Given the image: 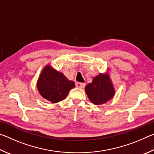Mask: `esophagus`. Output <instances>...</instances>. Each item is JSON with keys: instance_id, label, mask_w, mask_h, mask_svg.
<instances>
[{"instance_id": "1", "label": "esophagus", "mask_w": 154, "mask_h": 154, "mask_svg": "<svg viewBox=\"0 0 154 154\" xmlns=\"http://www.w3.org/2000/svg\"><path fill=\"white\" fill-rule=\"evenodd\" d=\"M76 85V87L79 88H83L85 86V84L84 83H79V82H76L75 83Z\"/></svg>"}]
</instances>
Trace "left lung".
Instances as JSON below:
<instances>
[{
	"label": "left lung",
	"mask_w": 154,
	"mask_h": 154,
	"mask_svg": "<svg viewBox=\"0 0 154 154\" xmlns=\"http://www.w3.org/2000/svg\"><path fill=\"white\" fill-rule=\"evenodd\" d=\"M90 100L95 105H102L113 97L115 90L108 74H99L85 88Z\"/></svg>",
	"instance_id": "obj_1"
}]
</instances>
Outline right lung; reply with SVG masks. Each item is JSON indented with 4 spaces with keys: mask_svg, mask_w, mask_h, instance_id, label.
<instances>
[{
    "mask_svg": "<svg viewBox=\"0 0 154 154\" xmlns=\"http://www.w3.org/2000/svg\"><path fill=\"white\" fill-rule=\"evenodd\" d=\"M36 86L43 98L56 103L64 100L75 84L63 73L54 69L50 65H46L38 77Z\"/></svg>",
    "mask_w": 154,
    "mask_h": 154,
    "instance_id": "right-lung-1",
    "label": "right lung"
}]
</instances>
